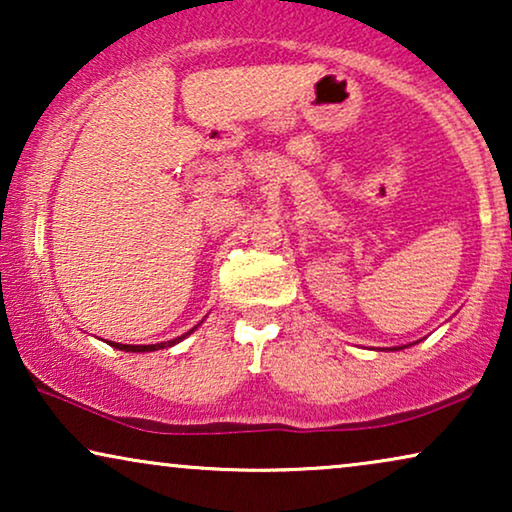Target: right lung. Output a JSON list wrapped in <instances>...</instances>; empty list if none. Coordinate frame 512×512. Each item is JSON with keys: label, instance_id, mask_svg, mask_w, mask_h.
<instances>
[{"label": "right lung", "instance_id": "add662e5", "mask_svg": "<svg viewBox=\"0 0 512 512\" xmlns=\"http://www.w3.org/2000/svg\"><path fill=\"white\" fill-rule=\"evenodd\" d=\"M188 333H191V331H188ZM186 335H181V338H174V340H167V342H160V345H121V342H109V345L116 347V349H125V352H153V349H163V347L177 345V342L184 340Z\"/></svg>", "mask_w": 512, "mask_h": 512}]
</instances>
